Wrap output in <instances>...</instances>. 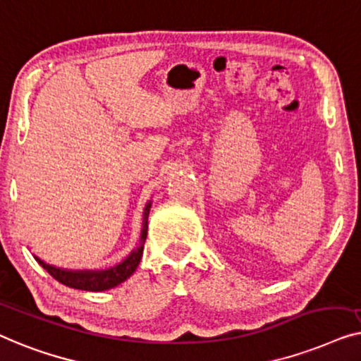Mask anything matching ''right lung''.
<instances>
[{
	"instance_id": "1",
	"label": "right lung",
	"mask_w": 361,
	"mask_h": 361,
	"mask_svg": "<svg viewBox=\"0 0 361 361\" xmlns=\"http://www.w3.org/2000/svg\"><path fill=\"white\" fill-rule=\"evenodd\" d=\"M150 206L152 202L149 201L144 209V222H142L139 245H137L135 250L130 252L129 257H126L123 262L118 263V265L106 268V270H67V268H57L54 265H49V263L40 260L39 257L34 258L39 262V265L42 267L44 270L49 271V275H52L55 280L68 288L83 289V291H106V289L118 286V284L128 280L132 273L135 271V268L139 267L142 252H144V243L147 238V229H149L147 219H149Z\"/></svg>"
}]
</instances>
